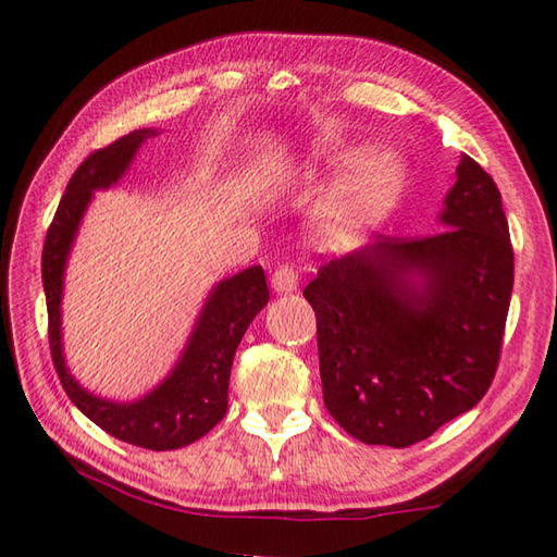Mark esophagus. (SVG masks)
Returning a JSON list of instances; mask_svg holds the SVG:
<instances>
[{"label":"esophagus","instance_id":"1","mask_svg":"<svg viewBox=\"0 0 557 557\" xmlns=\"http://www.w3.org/2000/svg\"><path fill=\"white\" fill-rule=\"evenodd\" d=\"M272 287L277 292H295L299 287V272L295 265H289V262L277 265L275 272H272Z\"/></svg>","mask_w":557,"mask_h":557}]
</instances>
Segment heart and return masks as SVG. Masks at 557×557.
<instances>
[{
	"label": "heart",
	"instance_id": "obj_1",
	"mask_svg": "<svg viewBox=\"0 0 557 557\" xmlns=\"http://www.w3.org/2000/svg\"><path fill=\"white\" fill-rule=\"evenodd\" d=\"M400 186V169L391 157H373L338 184L322 206V221L332 233H348L373 221Z\"/></svg>",
	"mask_w": 557,
	"mask_h": 557
}]
</instances>
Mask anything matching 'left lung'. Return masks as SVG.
<instances>
[{"mask_svg": "<svg viewBox=\"0 0 557 557\" xmlns=\"http://www.w3.org/2000/svg\"><path fill=\"white\" fill-rule=\"evenodd\" d=\"M440 221L445 231L329 260L305 287L324 405L366 445L428 440L474 408L498 369L513 245L502 191L467 154Z\"/></svg>", "mask_w": 557, "mask_h": 557, "instance_id": "obj_1", "label": "left lung"}]
</instances>
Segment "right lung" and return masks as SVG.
Instances as JSON below:
<instances>
[{"mask_svg":"<svg viewBox=\"0 0 557 557\" xmlns=\"http://www.w3.org/2000/svg\"><path fill=\"white\" fill-rule=\"evenodd\" d=\"M154 129H135L96 149L75 169L59 209L46 231L41 277L49 309V348L61 385L86 418L108 435L145 449H176L211 432L228 410V381L235 348L245 329L268 305L270 289L260 265L223 280L206 301L182 361L172 375L137 403H110L83 391L65 371L61 354V289L63 268L83 211L96 188H108L125 174L143 139Z\"/></svg>","mask_w":557,"mask_h":557,"instance_id":"obj_1","label":"right lung"}]
</instances>
